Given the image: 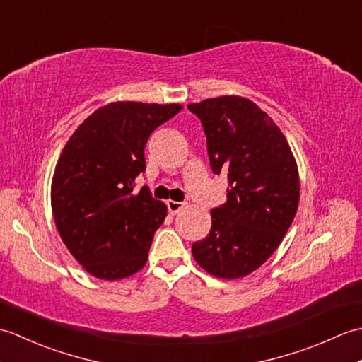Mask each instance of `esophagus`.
I'll return each mask as SVG.
<instances>
[{"label": "esophagus", "instance_id": "esophagus-1", "mask_svg": "<svg viewBox=\"0 0 362 362\" xmlns=\"http://www.w3.org/2000/svg\"><path fill=\"white\" fill-rule=\"evenodd\" d=\"M166 205H168V210H169V213H171V214H175V213L182 211L183 206H185V204H183V202H175V201H168Z\"/></svg>", "mask_w": 362, "mask_h": 362}]
</instances>
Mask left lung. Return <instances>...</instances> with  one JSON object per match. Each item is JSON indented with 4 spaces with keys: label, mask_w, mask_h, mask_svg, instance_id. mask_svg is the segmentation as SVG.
<instances>
[{
    "label": "left lung",
    "mask_w": 362,
    "mask_h": 362,
    "mask_svg": "<svg viewBox=\"0 0 362 362\" xmlns=\"http://www.w3.org/2000/svg\"><path fill=\"white\" fill-rule=\"evenodd\" d=\"M201 119L214 174L226 173L227 201L211 210L209 236L193 257L219 279H241L279 247L294 221L300 183L296 158L279 126L241 96L189 104Z\"/></svg>",
    "instance_id": "left-lung-1"
}]
</instances>
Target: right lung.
<instances>
[{
    "mask_svg": "<svg viewBox=\"0 0 362 362\" xmlns=\"http://www.w3.org/2000/svg\"><path fill=\"white\" fill-rule=\"evenodd\" d=\"M180 104L110 103L99 107L66 141L51 183L52 216L66 249L88 274L121 280L146 264L166 205L136 191L149 135Z\"/></svg>",
    "mask_w": 362,
    "mask_h": 362,
    "instance_id": "obj_1",
    "label": "right lung"
}]
</instances>
